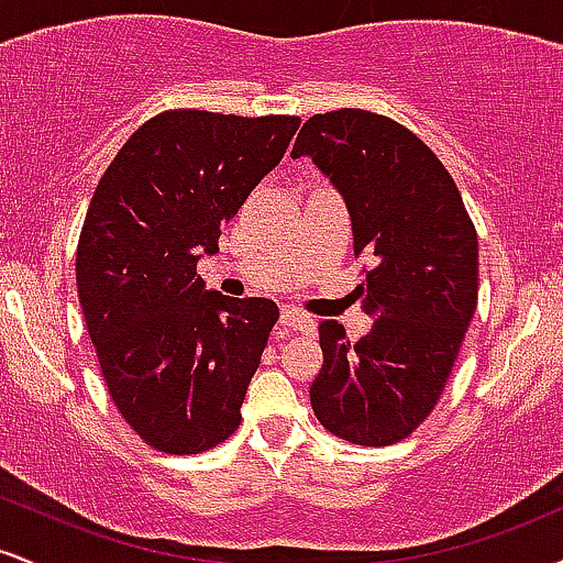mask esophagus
Masks as SVG:
<instances>
[{"label":"esophagus","instance_id":"1","mask_svg":"<svg viewBox=\"0 0 563 563\" xmlns=\"http://www.w3.org/2000/svg\"><path fill=\"white\" fill-rule=\"evenodd\" d=\"M280 322L286 328H294V331H303V333H312L314 331V322L312 318H307V314L299 312V309L294 307H286L280 312Z\"/></svg>","mask_w":563,"mask_h":563}]
</instances>
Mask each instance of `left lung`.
<instances>
[{
    "mask_svg": "<svg viewBox=\"0 0 563 563\" xmlns=\"http://www.w3.org/2000/svg\"><path fill=\"white\" fill-rule=\"evenodd\" d=\"M294 158L331 177L367 254L363 309L371 333L349 341L320 322L322 367L309 386L318 421L363 448L402 442L442 397L479 299V241L442 161L410 129L341 108L301 126Z\"/></svg>",
    "mask_w": 563,
    "mask_h": 563,
    "instance_id": "8db88e82",
    "label": "left lung"
}]
</instances>
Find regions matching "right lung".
Returning a JSON list of instances; mask_svg holds the SVG:
<instances>
[{
	"label": "right lung",
	"instance_id": "1",
	"mask_svg": "<svg viewBox=\"0 0 563 563\" xmlns=\"http://www.w3.org/2000/svg\"><path fill=\"white\" fill-rule=\"evenodd\" d=\"M299 115L158 113L97 183L76 288L113 405L145 444L196 455L241 426L280 318L269 299L206 290L198 260L286 156Z\"/></svg>",
	"mask_w": 563,
	"mask_h": 563
}]
</instances>
